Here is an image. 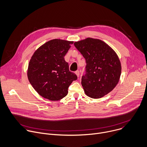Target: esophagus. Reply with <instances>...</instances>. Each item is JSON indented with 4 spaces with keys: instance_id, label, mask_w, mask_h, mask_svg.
Segmentation results:
<instances>
[{
    "instance_id": "34e87169",
    "label": "esophagus",
    "mask_w": 147,
    "mask_h": 147,
    "mask_svg": "<svg viewBox=\"0 0 147 147\" xmlns=\"http://www.w3.org/2000/svg\"><path fill=\"white\" fill-rule=\"evenodd\" d=\"M75 74H76V75H77L78 77L79 76V75H80V72H79V71H76L75 72Z\"/></svg>"
}]
</instances>
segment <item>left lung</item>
<instances>
[{"label":"left lung","mask_w":147,"mask_h":147,"mask_svg":"<svg viewBox=\"0 0 147 147\" xmlns=\"http://www.w3.org/2000/svg\"><path fill=\"white\" fill-rule=\"evenodd\" d=\"M74 46L86 60L81 82L85 94L93 98L108 94L121 75V64L115 51L104 42L91 38L75 42Z\"/></svg>","instance_id":"8db88e82"}]
</instances>
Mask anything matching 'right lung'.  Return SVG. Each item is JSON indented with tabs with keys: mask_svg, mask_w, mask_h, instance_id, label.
Instances as JSON below:
<instances>
[{
	"mask_svg": "<svg viewBox=\"0 0 147 147\" xmlns=\"http://www.w3.org/2000/svg\"><path fill=\"white\" fill-rule=\"evenodd\" d=\"M74 42L53 39L39 47L28 64V80L36 92L51 101L65 97L68 87L78 77L69 71L64 56Z\"/></svg>",
	"mask_w": 147,
	"mask_h": 147,
	"instance_id": "obj_1",
	"label": "right lung"
}]
</instances>
